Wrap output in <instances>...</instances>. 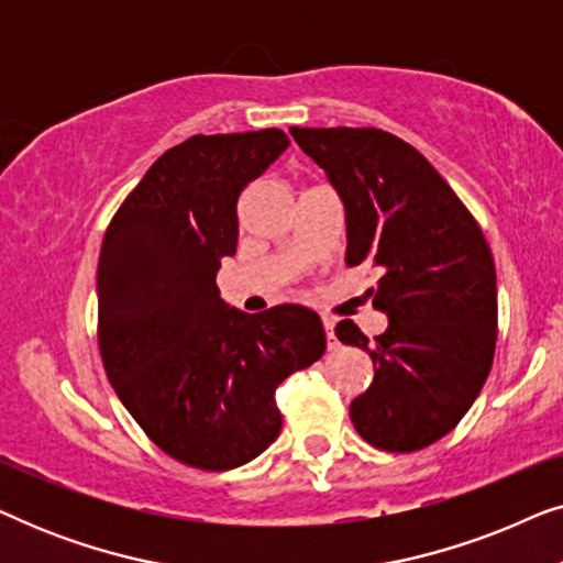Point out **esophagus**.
<instances>
[{
	"mask_svg": "<svg viewBox=\"0 0 563 563\" xmlns=\"http://www.w3.org/2000/svg\"><path fill=\"white\" fill-rule=\"evenodd\" d=\"M322 328H325V335H328V349L333 351L338 349V338H335V320L333 318H322Z\"/></svg>",
	"mask_w": 563,
	"mask_h": 563,
	"instance_id": "obj_1",
	"label": "esophagus"
}]
</instances>
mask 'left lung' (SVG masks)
I'll return each instance as SVG.
<instances>
[{
    "label": "left lung",
    "mask_w": 563,
    "mask_h": 563,
    "mask_svg": "<svg viewBox=\"0 0 563 563\" xmlns=\"http://www.w3.org/2000/svg\"><path fill=\"white\" fill-rule=\"evenodd\" d=\"M345 207V264L379 266L368 295L389 325L368 343L341 320L338 341L374 361L351 402L366 443L410 453L451 433L487 382L497 343V274L482 228L430 161L376 128H291Z\"/></svg>",
    "instance_id": "obj_1"
}]
</instances>
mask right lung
I'll use <instances>...</instances> for the list:
<instances>
[{
  "label": "right lung",
  "mask_w": 563,
  "mask_h": 563,
  "mask_svg": "<svg viewBox=\"0 0 563 563\" xmlns=\"http://www.w3.org/2000/svg\"><path fill=\"white\" fill-rule=\"evenodd\" d=\"M284 130L191 135L114 212L97 266L107 379L145 435L181 464L228 472L276 441L274 391L325 353L318 312L249 314L220 297L238 197L287 151Z\"/></svg>",
  "instance_id": "add662e5"
}]
</instances>
